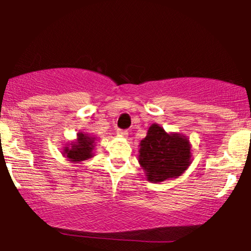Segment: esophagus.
<instances>
[{
    "label": "esophagus",
    "mask_w": 251,
    "mask_h": 251,
    "mask_svg": "<svg viewBox=\"0 0 251 251\" xmlns=\"http://www.w3.org/2000/svg\"><path fill=\"white\" fill-rule=\"evenodd\" d=\"M117 133H118V135H120V137L126 138V137H127V135H128V131H127V129H120V128H118Z\"/></svg>",
    "instance_id": "34e87169"
}]
</instances>
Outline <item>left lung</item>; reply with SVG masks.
I'll return each instance as SVG.
<instances>
[{"mask_svg": "<svg viewBox=\"0 0 251 251\" xmlns=\"http://www.w3.org/2000/svg\"><path fill=\"white\" fill-rule=\"evenodd\" d=\"M139 164L152 183L179 177L191 164L189 139L179 133H166L162 126L152 124L140 142Z\"/></svg>", "mask_w": 251, "mask_h": 251, "instance_id": "left-lung-1", "label": "left lung"}]
</instances>
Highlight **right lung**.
<instances>
[{"instance_id": "add662e5", "label": "right lung", "mask_w": 251, "mask_h": 251, "mask_svg": "<svg viewBox=\"0 0 251 251\" xmlns=\"http://www.w3.org/2000/svg\"><path fill=\"white\" fill-rule=\"evenodd\" d=\"M94 140H96V138L92 137V135L80 132V133H77V139L75 142L65 146L62 153L73 163L87 160L93 157L92 151L94 150Z\"/></svg>"}]
</instances>
